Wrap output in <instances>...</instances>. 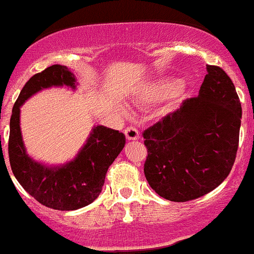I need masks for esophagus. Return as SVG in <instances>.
I'll list each match as a JSON object with an SVG mask.
<instances>
[{
  "mask_svg": "<svg viewBox=\"0 0 254 254\" xmlns=\"http://www.w3.org/2000/svg\"><path fill=\"white\" fill-rule=\"evenodd\" d=\"M125 134H126V138L128 140H135L139 138V132H138V129L135 127H127L126 129H125Z\"/></svg>",
  "mask_w": 254,
  "mask_h": 254,
  "instance_id": "1",
  "label": "esophagus"
}]
</instances>
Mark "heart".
<instances>
[{"label": "heart", "instance_id": "1", "mask_svg": "<svg viewBox=\"0 0 254 254\" xmlns=\"http://www.w3.org/2000/svg\"><path fill=\"white\" fill-rule=\"evenodd\" d=\"M174 82H167V84H158L155 86L150 87L148 90V95L149 96H154V95H159V94H164V92L169 91V89H172L174 86Z\"/></svg>", "mask_w": 254, "mask_h": 254}]
</instances>
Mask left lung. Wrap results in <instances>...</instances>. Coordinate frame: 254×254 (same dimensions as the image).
Masks as SVG:
<instances>
[{"instance_id":"8db88e82","label":"left lung","mask_w":254,"mask_h":254,"mask_svg":"<svg viewBox=\"0 0 254 254\" xmlns=\"http://www.w3.org/2000/svg\"><path fill=\"white\" fill-rule=\"evenodd\" d=\"M206 69L199 96L143 132L145 179L170 201L212 191L230 174L237 154L242 107L235 85L220 66Z\"/></svg>"}]
</instances>
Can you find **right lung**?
<instances>
[{"mask_svg":"<svg viewBox=\"0 0 254 254\" xmlns=\"http://www.w3.org/2000/svg\"><path fill=\"white\" fill-rule=\"evenodd\" d=\"M52 86H67L75 90V75L64 65L57 64L33 75L26 82L9 121V164L19 184L37 201L50 209L70 211L87 206L97 199L107 169L124 149L126 137L116 129L96 126L76 157L66 164L48 167L32 159L22 139L21 106L32 95Z\"/></svg>","mask_w":254,"mask_h":254,"instance_id":"obj_1","label":"right lung"}]
</instances>
